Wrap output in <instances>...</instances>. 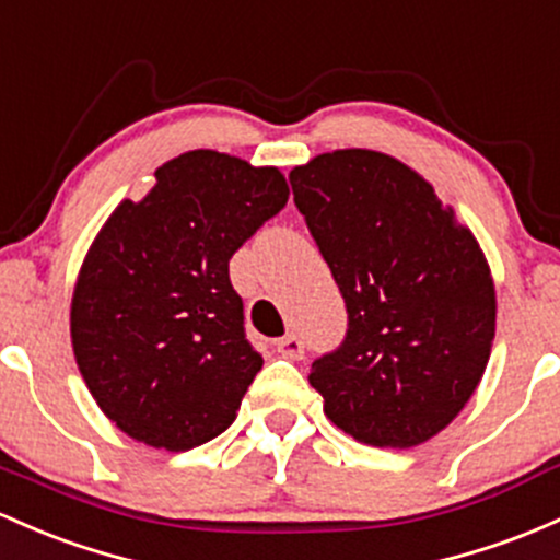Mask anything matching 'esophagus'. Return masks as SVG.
Returning <instances> with one entry per match:
<instances>
[{
    "label": "esophagus",
    "mask_w": 560,
    "mask_h": 560,
    "mask_svg": "<svg viewBox=\"0 0 560 560\" xmlns=\"http://www.w3.org/2000/svg\"><path fill=\"white\" fill-rule=\"evenodd\" d=\"M276 350H279L284 359L298 361V359H303V355H305V342L300 340L298 335H287V337H281L279 342H276Z\"/></svg>",
    "instance_id": "1"
}]
</instances>
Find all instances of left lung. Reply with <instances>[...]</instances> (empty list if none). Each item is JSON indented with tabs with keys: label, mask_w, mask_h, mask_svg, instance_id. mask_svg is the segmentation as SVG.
<instances>
[{
	"label": "left lung",
	"mask_w": 560,
	"mask_h": 560,
	"mask_svg": "<svg viewBox=\"0 0 560 560\" xmlns=\"http://www.w3.org/2000/svg\"><path fill=\"white\" fill-rule=\"evenodd\" d=\"M290 183L348 308L346 340L308 374L324 411L361 444L433 439L478 388L494 340V281L476 236L388 153H322Z\"/></svg>",
	"instance_id": "8db88e82"
}]
</instances>
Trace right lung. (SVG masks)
Wrapping results in <instances>:
<instances>
[{
	"label": "right lung",
	"mask_w": 560,
	"mask_h": 560,
	"mask_svg": "<svg viewBox=\"0 0 560 560\" xmlns=\"http://www.w3.org/2000/svg\"><path fill=\"white\" fill-rule=\"evenodd\" d=\"M287 199L276 167L199 149L110 212L73 287L71 342L92 398L130 439L186 452L236 420L262 355L229 260Z\"/></svg>",
	"instance_id": "right-lung-1"
}]
</instances>
